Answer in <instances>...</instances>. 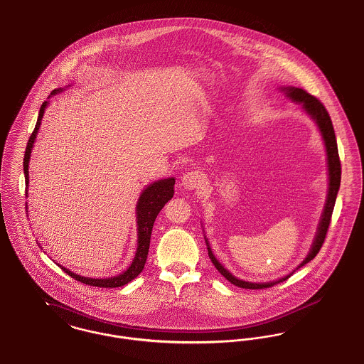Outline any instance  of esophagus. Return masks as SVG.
Masks as SVG:
<instances>
[{"label":"esophagus","mask_w":364,"mask_h":364,"mask_svg":"<svg viewBox=\"0 0 364 364\" xmlns=\"http://www.w3.org/2000/svg\"><path fill=\"white\" fill-rule=\"evenodd\" d=\"M203 182H204V176L200 171H191V172L185 173L182 178V185L188 191H194V189L201 188Z\"/></svg>","instance_id":"34e87169"}]
</instances>
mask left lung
Here are the masks:
<instances>
[{"label": "left lung", "mask_w": 364, "mask_h": 364, "mask_svg": "<svg viewBox=\"0 0 364 364\" xmlns=\"http://www.w3.org/2000/svg\"><path fill=\"white\" fill-rule=\"evenodd\" d=\"M280 90L286 94V97H290L291 100L302 105V109L315 120L320 132H321L324 146H326V151H327V167H328V181H330L328 182L327 200H326V205H324V210H323V214H321V218H320V223H318V228H317V233H316L312 248H311L308 257L302 261V264H299V267H296V269H299V267L306 265L309 261H312L315 258L317 252L320 251L323 242H324V239H326V235H327V230H328V226H330V222H331L333 210H334V205H336V198H337V194H338L339 185H341V161H339L338 146H337L334 127H333L330 114H328L327 109L324 107V105L317 97L308 94L302 88L283 87ZM205 242H207V247H208V255H210L213 264L218 269L219 273L226 280H229L232 284H235L237 287H242V289H250V290L269 289V287H273L277 283H282V282L287 280L291 274L295 272L294 270V272H291L290 274H287V276H284L279 280L269 282V283L244 282V280L235 277L232 273H229L225 267L219 264L217 258L214 257L210 245H208V242L205 240Z\"/></svg>", "instance_id": "obj_1"}]
</instances>
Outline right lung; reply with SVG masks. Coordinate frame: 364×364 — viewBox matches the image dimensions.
I'll return each instance as SVG.
<instances>
[{
  "mask_svg": "<svg viewBox=\"0 0 364 364\" xmlns=\"http://www.w3.org/2000/svg\"><path fill=\"white\" fill-rule=\"evenodd\" d=\"M63 90H53L50 92V95H55L58 92H62ZM48 102L46 100L41 107H40V113H38V119L36 128L33 131V134L30 135V139L26 146L25 159H23V171H25L26 186H28V161H30V154H31V149L34 145L37 132L40 129L41 120L46 112ZM173 185H175V179L168 178V179H160L157 182H153L151 185H149L145 191L141 194L138 204H136V219H138V248L134 257V261L131 264V267H128L125 272H122V274L114 276V277H107V279H91V277H84L80 274H75L72 270L66 269V267L56 264L60 269L65 270V273H68L69 276H72L77 282L88 284V286H94V287H102V289H116V287H122L125 286L127 283H129L131 280H134L145 267L146 259H147V252H149V245H150V236H151V229L154 225V220L157 218L159 213L161 211V208L168 203V200L172 198L173 196ZM26 196H27V189H26ZM27 208V204H26Z\"/></svg>",
  "mask_w": 364,
  "mask_h": 364,
  "instance_id": "1",
  "label": "right lung"
}]
</instances>
